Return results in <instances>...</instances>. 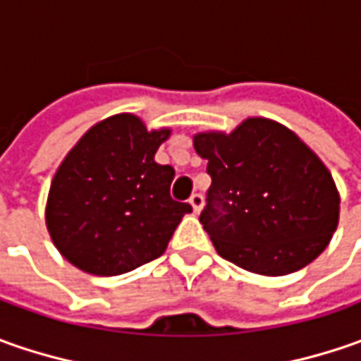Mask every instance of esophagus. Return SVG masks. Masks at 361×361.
I'll return each instance as SVG.
<instances>
[{"instance_id": "obj_1", "label": "esophagus", "mask_w": 361, "mask_h": 361, "mask_svg": "<svg viewBox=\"0 0 361 361\" xmlns=\"http://www.w3.org/2000/svg\"><path fill=\"white\" fill-rule=\"evenodd\" d=\"M188 202H190L192 211H195V213H199V211H201V209H202V195H199V192L190 195V199H188Z\"/></svg>"}]
</instances>
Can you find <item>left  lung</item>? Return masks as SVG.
<instances>
[{"instance_id": "left-lung-1", "label": "left lung", "mask_w": 361, "mask_h": 361, "mask_svg": "<svg viewBox=\"0 0 361 361\" xmlns=\"http://www.w3.org/2000/svg\"><path fill=\"white\" fill-rule=\"evenodd\" d=\"M192 145L213 180L199 221L223 259L279 277L326 249L338 229L340 192L295 132L247 118L231 134H195Z\"/></svg>"}]
</instances>
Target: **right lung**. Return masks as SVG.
I'll list each match as a JSON object with an SVG mask.
<instances>
[{"label": "right lung", "instance_id": "right-lung-1", "mask_svg": "<svg viewBox=\"0 0 361 361\" xmlns=\"http://www.w3.org/2000/svg\"><path fill=\"white\" fill-rule=\"evenodd\" d=\"M169 128L146 130L134 114L94 124L54 174L46 227L74 267L110 277L164 253L188 202L171 199L174 169L154 154Z\"/></svg>", "mask_w": 361, "mask_h": 361}]
</instances>
